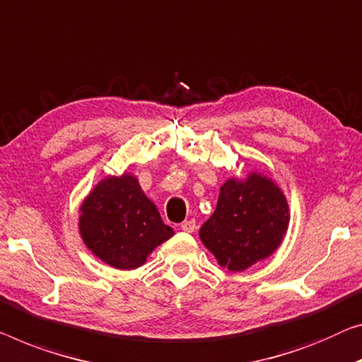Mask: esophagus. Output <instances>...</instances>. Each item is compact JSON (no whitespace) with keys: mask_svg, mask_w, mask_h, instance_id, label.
<instances>
[{"mask_svg":"<svg viewBox=\"0 0 362 362\" xmlns=\"http://www.w3.org/2000/svg\"><path fill=\"white\" fill-rule=\"evenodd\" d=\"M197 228L195 224V219H188V221H183V223L180 224V229L183 230V233H193Z\"/></svg>","mask_w":362,"mask_h":362,"instance_id":"esophagus-1","label":"esophagus"}]
</instances>
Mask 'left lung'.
I'll list each match as a JSON object with an SVG mask.
<instances>
[{
	"mask_svg": "<svg viewBox=\"0 0 362 362\" xmlns=\"http://www.w3.org/2000/svg\"><path fill=\"white\" fill-rule=\"evenodd\" d=\"M288 226L289 206L281 188L260 172H250L223 183L199 239L221 267L237 273L272 255Z\"/></svg>",
	"mask_w": 362,
	"mask_h": 362,
	"instance_id": "8db88e82",
	"label": "left lung"
}]
</instances>
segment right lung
Segmentation results:
<instances>
[{"instance_id": "1", "label": "right lung", "mask_w": 362, "mask_h": 362, "mask_svg": "<svg viewBox=\"0 0 362 362\" xmlns=\"http://www.w3.org/2000/svg\"><path fill=\"white\" fill-rule=\"evenodd\" d=\"M79 235L107 265L134 269L174 235L133 174L105 177L79 206Z\"/></svg>"}]
</instances>
